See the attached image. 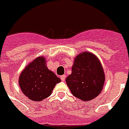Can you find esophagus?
<instances>
[{
    "instance_id": "esophagus-1",
    "label": "esophagus",
    "mask_w": 129,
    "mask_h": 129,
    "mask_svg": "<svg viewBox=\"0 0 129 129\" xmlns=\"http://www.w3.org/2000/svg\"><path fill=\"white\" fill-rule=\"evenodd\" d=\"M65 78H66V76H65V75H62V76H60V78H61V80L62 81H64L65 80Z\"/></svg>"
}]
</instances>
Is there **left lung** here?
Returning a JSON list of instances; mask_svg holds the SVG:
<instances>
[{
    "instance_id": "1",
    "label": "left lung",
    "mask_w": 129,
    "mask_h": 129,
    "mask_svg": "<svg viewBox=\"0 0 129 129\" xmlns=\"http://www.w3.org/2000/svg\"><path fill=\"white\" fill-rule=\"evenodd\" d=\"M72 74L66 78L73 95L89 101L101 93L105 75L98 57L89 52H82L75 58Z\"/></svg>"
}]
</instances>
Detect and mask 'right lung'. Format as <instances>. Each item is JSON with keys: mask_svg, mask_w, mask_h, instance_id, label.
<instances>
[{"mask_svg": "<svg viewBox=\"0 0 129 129\" xmlns=\"http://www.w3.org/2000/svg\"><path fill=\"white\" fill-rule=\"evenodd\" d=\"M44 57H37L21 73L19 85L29 99L42 101L51 95L55 85L61 80L46 66Z\"/></svg>", "mask_w": 129, "mask_h": 129, "instance_id": "add662e5", "label": "right lung"}]
</instances>
